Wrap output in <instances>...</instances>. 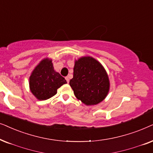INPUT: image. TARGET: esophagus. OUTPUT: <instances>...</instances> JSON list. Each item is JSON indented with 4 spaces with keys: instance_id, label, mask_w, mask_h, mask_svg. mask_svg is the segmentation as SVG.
I'll return each mask as SVG.
<instances>
[{
    "instance_id": "esophagus-1",
    "label": "esophagus",
    "mask_w": 153,
    "mask_h": 153,
    "mask_svg": "<svg viewBox=\"0 0 153 153\" xmlns=\"http://www.w3.org/2000/svg\"><path fill=\"white\" fill-rule=\"evenodd\" d=\"M66 81H67V82H69V77L68 76H67V77H66Z\"/></svg>"
}]
</instances>
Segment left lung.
<instances>
[{
    "label": "left lung",
    "mask_w": 153,
    "mask_h": 153,
    "mask_svg": "<svg viewBox=\"0 0 153 153\" xmlns=\"http://www.w3.org/2000/svg\"><path fill=\"white\" fill-rule=\"evenodd\" d=\"M70 86L76 98L87 105H97L106 97L110 89L108 74L103 66L91 56L75 60Z\"/></svg>",
    "instance_id": "obj_1"
}]
</instances>
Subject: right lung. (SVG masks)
Here are the masks:
<instances>
[{
	"mask_svg": "<svg viewBox=\"0 0 153 153\" xmlns=\"http://www.w3.org/2000/svg\"><path fill=\"white\" fill-rule=\"evenodd\" d=\"M66 80L54 69L52 59H42L33 71L29 78L31 93L38 100H47L54 96L57 89Z\"/></svg>",
	"mask_w": 153,
	"mask_h": 153,
	"instance_id": "add662e5",
	"label": "right lung"
}]
</instances>
